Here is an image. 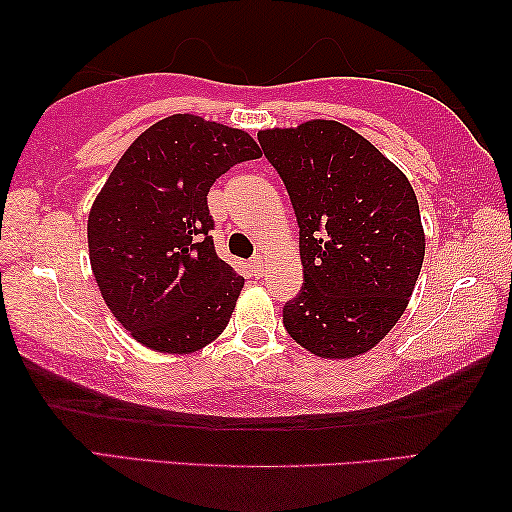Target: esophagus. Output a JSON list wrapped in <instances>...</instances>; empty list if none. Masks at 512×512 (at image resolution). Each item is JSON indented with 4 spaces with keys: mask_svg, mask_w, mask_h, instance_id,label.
<instances>
[{
    "mask_svg": "<svg viewBox=\"0 0 512 512\" xmlns=\"http://www.w3.org/2000/svg\"><path fill=\"white\" fill-rule=\"evenodd\" d=\"M251 272H254L256 276L263 274V261H261V258H256V261L251 263Z\"/></svg>",
    "mask_w": 512,
    "mask_h": 512,
    "instance_id": "34e87169",
    "label": "esophagus"
}]
</instances>
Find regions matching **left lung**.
I'll return each instance as SVG.
<instances>
[{
    "mask_svg": "<svg viewBox=\"0 0 512 512\" xmlns=\"http://www.w3.org/2000/svg\"><path fill=\"white\" fill-rule=\"evenodd\" d=\"M299 224L304 286L283 306L290 338L322 358H354L404 315L424 261L406 174L333 120L258 131Z\"/></svg>",
    "mask_w": 512,
    "mask_h": 512,
    "instance_id": "8db88e82",
    "label": "left lung"
}]
</instances>
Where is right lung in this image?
Returning <instances> with one entry per match:
<instances>
[{
    "label": "right lung",
    "instance_id": "add662e5",
    "mask_svg": "<svg viewBox=\"0 0 512 512\" xmlns=\"http://www.w3.org/2000/svg\"><path fill=\"white\" fill-rule=\"evenodd\" d=\"M261 158L247 131L170 115L117 161L88 215L92 274L106 306L140 345L163 354L206 347L245 286L215 254L208 190Z\"/></svg>",
    "mask_w": 512,
    "mask_h": 512
}]
</instances>
